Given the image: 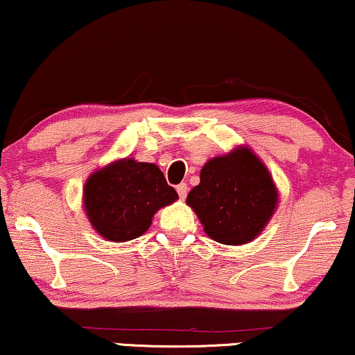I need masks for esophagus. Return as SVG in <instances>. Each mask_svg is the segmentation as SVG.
Here are the masks:
<instances>
[{
  "mask_svg": "<svg viewBox=\"0 0 355 355\" xmlns=\"http://www.w3.org/2000/svg\"><path fill=\"white\" fill-rule=\"evenodd\" d=\"M176 191H178V194H179V197H181V199H186V196H187V192H189L187 184H186V182L178 184V186H176Z\"/></svg>",
  "mask_w": 355,
  "mask_h": 355,
  "instance_id": "34e87169",
  "label": "esophagus"
}]
</instances>
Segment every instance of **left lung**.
<instances>
[{"label": "left lung", "instance_id": "left-lung-1", "mask_svg": "<svg viewBox=\"0 0 355 355\" xmlns=\"http://www.w3.org/2000/svg\"><path fill=\"white\" fill-rule=\"evenodd\" d=\"M205 233L223 245H245L262 232L277 205L268 169L248 148L205 163L200 184L187 196Z\"/></svg>", "mask_w": 355, "mask_h": 355}]
</instances>
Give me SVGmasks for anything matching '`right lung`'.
I'll use <instances>...</instances> for the list:
<instances>
[{
	"instance_id": "right-lung-1",
	"label": "right lung",
	"mask_w": 355,
	"mask_h": 355,
	"mask_svg": "<svg viewBox=\"0 0 355 355\" xmlns=\"http://www.w3.org/2000/svg\"><path fill=\"white\" fill-rule=\"evenodd\" d=\"M178 199L158 166L125 158L96 171L85 186L87 218L101 236L130 241L150 228L161 207Z\"/></svg>"
}]
</instances>
